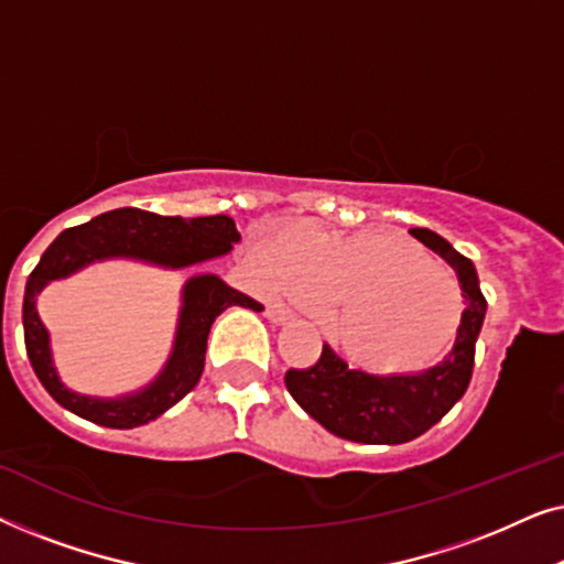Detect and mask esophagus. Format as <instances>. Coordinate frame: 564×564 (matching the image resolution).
I'll return each instance as SVG.
<instances>
[{
    "label": "esophagus",
    "instance_id": "1",
    "mask_svg": "<svg viewBox=\"0 0 564 564\" xmlns=\"http://www.w3.org/2000/svg\"><path fill=\"white\" fill-rule=\"evenodd\" d=\"M267 318L272 323H284V321L292 318V311L282 303V300H269V303H267Z\"/></svg>",
    "mask_w": 564,
    "mask_h": 564
}]
</instances>
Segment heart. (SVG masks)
<instances>
[{
    "mask_svg": "<svg viewBox=\"0 0 564 564\" xmlns=\"http://www.w3.org/2000/svg\"><path fill=\"white\" fill-rule=\"evenodd\" d=\"M269 267L307 303L328 307L330 338L369 372L426 367L457 330V280L395 230L318 234L292 226L269 249Z\"/></svg>",
    "mask_w": 564,
    "mask_h": 564,
    "instance_id": "1",
    "label": "heart"
}]
</instances>
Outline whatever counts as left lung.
I'll return each instance as SVG.
<instances>
[{
	"instance_id": "obj_1",
	"label": "left lung",
	"mask_w": 564,
	"mask_h": 564,
	"mask_svg": "<svg viewBox=\"0 0 564 564\" xmlns=\"http://www.w3.org/2000/svg\"><path fill=\"white\" fill-rule=\"evenodd\" d=\"M411 236L436 251L457 272L465 313L452 351L438 365L413 375H369L351 369L323 344L311 367H292L284 384L303 411L338 438L357 444H405L444 419L465 395L475 367V341L485 321V303L473 261L429 228Z\"/></svg>"
}]
</instances>
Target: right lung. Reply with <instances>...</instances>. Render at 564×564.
<instances>
[{"label":"right lung","mask_w":564,"mask_h":564,"mask_svg":"<svg viewBox=\"0 0 564 564\" xmlns=\"http://www.w3.org/2000/svg\"><path fill=\"white\" fill-rule=\"evenodd\" d=\"M241 238L236 230L234 218L228 215H207V218H161L156 213L138 210V207H120L97 215L82 226L66 228L53 241L37 261V267L28 276L25 303H22V326H25V349L33 365L37 380L48 395L82 419H87L105 429H133L143 426L169 408L180 403L187 392L199 382L205 369L207 334L215 318L230 305L249 307V311H264L257 300L243 292L228 288L215 274H199L184 284V305L180 315V330L172 359L166 361L159 380L149 384L143 392L120 400L84 398L66 390L61 384L56 369L51 361L48 330L43 328L35 311V295L51 280L68 276L84 264L97 259L128 257L151 261L161 267H189L199 261L223 257L234 249Z\"/></svg>","instance_id":"add662e5"}]
</instances>
